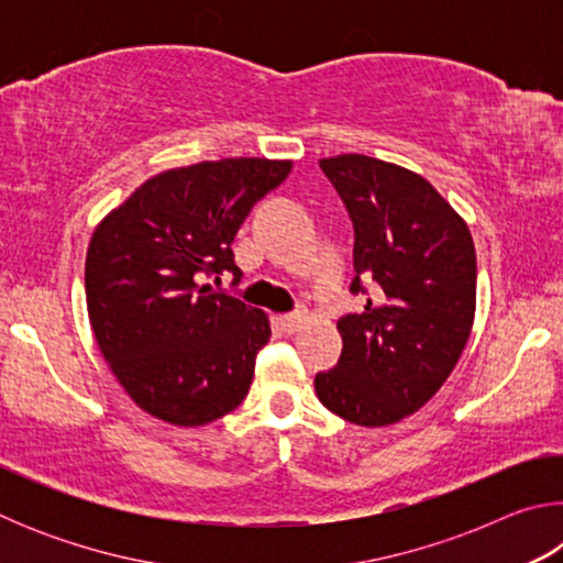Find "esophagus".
Here are the masks:
<instances>
[{
    "label": "esophagus",
    "instance_id": "esophagus-1",
    "mask_svg": "<svg viewBox=\"0 0 563 563\" xmlns=\"http://www.w3.org/2000/svg\"><path fill=\"white\" fill-rule=\"evenodd\" d=\"M305 318H308V316H305V312H290V316H283L280 318V328L285 332H298L302 328Z\"/></svg>",
    "mask_w": 563,
    "mask_h": 563
}]
</instances>
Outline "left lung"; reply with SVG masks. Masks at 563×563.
<instances>
[{"instance_id":"1","label":"left lung","mask_w":563,"mask_h":563,"mask_svg":"<svg viewBox=\"0 0 563 563\" xmlns=\"http://www.w3.org/2000/svg\"><path fill=\"white\" fill-rule=\"evenodd\" d=\"M320 168L355 225L352 292L362 312L338 322V367L316 377L332 415L387 427L430 402L462 357L476 310V255L464 218L430 180L362 154Z\"/></svg>"}]
</instances>
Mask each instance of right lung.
Segmentation results:
<instances>
[{
	"label": "right lung",
	"instance_id": "right-lung-1",
	"mask_svg": "<svg viewBox=\"0 0 563 563\" xmlns=\"http://www.w3.org/2000/svg\"><path fill=\"white\" fill-rule=\"evenodd\" d=\"M292 161L221 158L164 170L97 225L87 251V310L126 395L176 427L216 422L243 402L271 320L203 275H241L231 243ZM238 280V278H235Z\"/></svg>",
	"mask_w": 563,
	"mask_h": 563
}]
</instances>
